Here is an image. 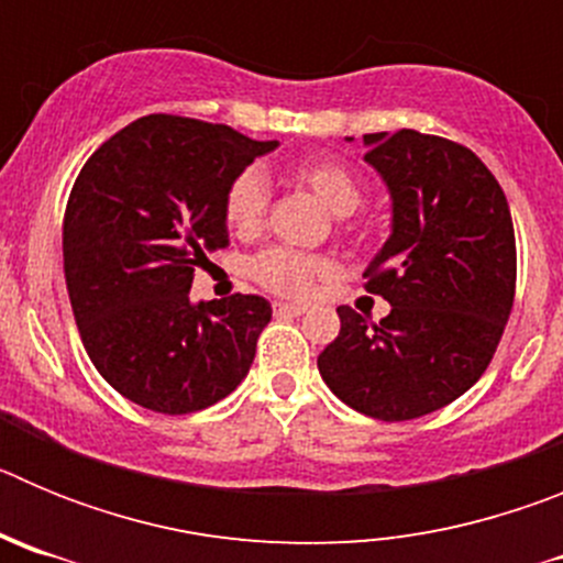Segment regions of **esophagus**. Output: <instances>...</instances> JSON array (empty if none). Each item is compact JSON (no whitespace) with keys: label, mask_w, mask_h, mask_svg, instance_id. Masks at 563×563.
<instances>
[{"label":"esophagus","mask_w":563,"mask_h":563,"mask_svg":"<svg viewBox=\"0 0 563 563\" xmlns=\"http://www.w3.org/2000/svg\"><path fill=\"white\" fill-rule=\"evenodd\" d=\"M273 312H276V316H305L307 307L305 305H287V301H276V305H273Z\"/></svg>","instance_id":"34e87169"}]
</instances>
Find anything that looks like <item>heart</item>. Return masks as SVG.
<instances>
[{
  "instance_id": "obj_1",
  "label": "heart",
  "mask_w": 563,
  "mask_h": 563,
  "mask_svg": "<svg viewBox=\"0 0 563 563\" xmlns=\"http://www.w3.org/2000/svg\"><path fill=\"white\" fill-rule=\"evenodd\" d=\"M292 180L316 197L332 217H350L363 200L361 180L341 163L305 161L292 168ZM267 211V183L258 168H245L236 174L225 197V217L236 231H256ZM253 276L265 287L285 296H301L310 290L316 278L330 276L332 262L324 256L287 251V247H267L251 265Z\"/></svg>"
}]
</instances>
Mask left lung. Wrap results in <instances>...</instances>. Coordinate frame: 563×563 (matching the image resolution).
I'll list each match as a JSON object with an SVG mask.
<instances>
[{"label": "left lung", "instance_id": "8db88e82", "mask_svg": "<svg viewBox=\"0 0 563 563\" xmlns=\"http://www.w3.org/2000/svg\"><path fill=\"white\" fill-rule=\"evenodd\" d=\"M363 148L391 200L389 239L363 276L391 310L369 327L338 307L341 332L318 372L350 409L415 420L465 395L499 346L514 310V220L494 174L460 143L400 129L363 134Z\"/></svg>", "mask_w": 563, "mask_h": 563}]
</instances>
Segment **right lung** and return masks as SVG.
Returning a JSON list of instances; mask_svg holds the SVG:
<instances>
[{
	"instance_id": "obj_1",
	"label": "right lung",
	"mask_w": 563,
	"mask_h": 563,
	"mask_svg": "<svg viewBox=\"0 0 563 563\" xmlns=\"http://www.w3.org/2000/svg\"><path fill=\"white\" fill-rule=\"evenodd\" d=\"M276 148L222 123L146 114L84 163L64 213V278L89 361L126 400L191 415L245 380L271 301L188 292L194 267L228 245L231 183Z\"/></svg>"
}]
</instances>
